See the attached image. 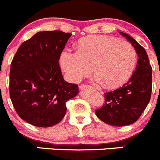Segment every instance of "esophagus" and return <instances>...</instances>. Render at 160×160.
<instances>
[{
    "mask_svg": "<svg viewBox=\"0 0 160 160\" xmlns=\"http://www.w3.org/2000/svg\"><path fill=\"white\" fill-rule=\"evenodd\" d=\"M91 88V87H90V85H86V84H83L80 87V88H81V89H83V88Z\"/></svg>",
    "mask_w": 160,
    "mask_h": 160,
    "instance_id": "34e87169",
    "label": "esophagus"
}]
</instances>
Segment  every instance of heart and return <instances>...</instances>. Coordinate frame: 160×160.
Segmentation results:
<instances>
[{
    "label": "heart",
    "instance_id": "b5f03b06",
    "mask_svg": "<svg viewBox=\"0 0 160 160\" xmlns=\"http://www.w3.org/2000/svg\"><path fill=\"white\" fill-rule=\"evenodd\" d=\"M136 59V51L128 42L93 35L80 39L77 52L64 51L60 56V64L70 81H80L89 75L93 67L95 80L114 88L129 78Z\"/></svg>",
    "mask_w": 160,
    "mask_h": 160
}]
</instances>
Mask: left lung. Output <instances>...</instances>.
<instances>
[{"mask_svg": "<svg viewBox=\"0 0 160 160\" xmlns=\"http://www.w3.org/2000/svg\"><path fill=\"white\" fill-rule=\"evenodd\" d=\"M120 33L136 51V70L122 88L104 93L105 104L95 111L104 123L118 127L135 123L146 109L151 98L152 72L144 48L128 34Z\"/></svg>", "mask_w": 160, "mask_h": 160, "instance_id": "1", "label": "left lung"}]
</instances>
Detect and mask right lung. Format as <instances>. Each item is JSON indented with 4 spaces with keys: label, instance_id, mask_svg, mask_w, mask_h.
I'll list each match as a JSON object with an SVG mask.
<instances>
[{
    "label": "right lung",
    "instance_id": "obj_1",
    "mask_svg": "<svg viewBox=\"0 0 160 160\" xmlns=\"http://www.w3.org/2000/svg\"><path fill=\"white\" fill-rule=\"evenodd\" d=\"M71 35L39 32L24 42L13 58L10 98L19 117L31 125L47 128L58 124L67 113V101L78 93V86L63 79L59 64Z\"/></svg>",
    "mask_w": 160,
    "mask_h": 160
}]
</instances>
